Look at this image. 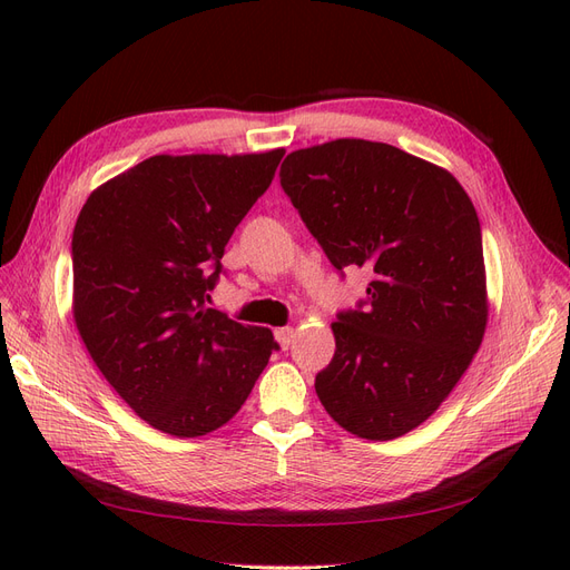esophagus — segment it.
Instances as JSON below:
<instances>
[{
	"mask_svg": "<svg viewBox=\"0 0 570 570\" xmlns=\"http://www.w3.org/2000/svg\"><path fill=\"white\" fill-rule=\"evenodd\" d=\"M273 335H275V340H278L281 347H283V350H287L289 344H292V340H295V327H289V325H285V327H275Z\"/></svg>",
	"mask_w": 570,
	"mask_h": 570,
	"instance_id": "obj_1",
	"label": "esophagus"
}]
</instances>
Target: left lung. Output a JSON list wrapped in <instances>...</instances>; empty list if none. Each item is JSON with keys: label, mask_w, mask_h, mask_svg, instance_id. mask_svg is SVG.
Instances as JSON below:
<instances>
[{"label": "left lung", "mask_w": 570, "mask_h": 570, "mask_svg": "<svg viewBox=\"0 0 570 570\" xmlns=\"http://www.w3.org/2000/svg\"><path fill=\"white\" fill-rule=\"evenodd\" d=\"M281 185L337 271L371 273L366 302L333 323L318 400L356 438H402L450 396L485 335L475 206L450 170L354 137L287 154Z\"/></svg>", "instance_id": "obj_1"}]
</instances>
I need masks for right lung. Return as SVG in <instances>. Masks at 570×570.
<instances>
[{
    "label": "right lung",
    "mask_w": 570,
    "mask_h": 570,
    "mask_svg": "<svg viewBox=\"0 0 570 570\" xmlns=\"http://www.w3.org/2000/svg\"><path fill=\"white\" fill-rule=\"evenodd\" d=\"M285 149L157 154L99 185L73 228V321L137 416L176 438L226 425L278 350L209 308L220 258Z\"/></svg>",
    "instance_id": "obj_1"
}]
</instances>
